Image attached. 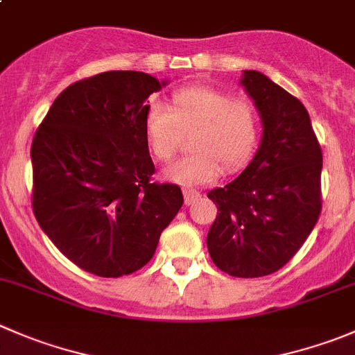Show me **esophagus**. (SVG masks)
<instances>
[{"instance_id": "34e87169", "label": "esophagus", "mask_w": 355, "mask_h": 355, "mask_svg": "<svg viewBox=\"0 0 355 355\" xmlns=\"http://www.w3.org/2000/svg\"><path fill=\"white\" fill-rule=\"evenodd\" d=\"M199 198H201V192L196 191V189H185V191H184L185 205H192V202L198 201Z\"/></svg>"}]
</instances>
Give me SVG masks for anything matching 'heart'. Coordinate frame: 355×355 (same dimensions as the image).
Listing matches in <instances>:
<instances>
[{
    "mask_svg": "<svg viewBox=\"0 0 355 355\" xmlns=\"http://www.w3.org/2000/svg\"><path fill=\"white\" fill-rule=\"evenodd\" d=\"M194 153L166 170V177L185 187L216 180L220 171L239 170L254 153L260 137L258 109L251 98L218 86L192 85L171 94L170 109L150 102L144 114V133L150 153L168 163L178 153L182 133L192 132Z\"/></svg>",
    "mask_w": 355,
    "mask_h": 355,
    "instance_id": "obj_1",
    "label": "heart"
}]
</instances>
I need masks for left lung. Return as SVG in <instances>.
<instances>
[{
  "mask_svg": "<svg viewBox=\"0 0 355 355\" xmlns=\"http://www.w3.org/2000/svg\"><path fill=\"white\" fill-rule=\"evenodd\" d=\"M243 86L260 112L263 135L243 173L208 198L218 208L209 227V257L234 277L277 272L297 254L322 209V150L307 109L257 71Z\"/></svg>",
  "mask_w": 355,
  "mask_h": 355,
  "instance_id": "1",
  "label": "left lung"
}]
</instances>
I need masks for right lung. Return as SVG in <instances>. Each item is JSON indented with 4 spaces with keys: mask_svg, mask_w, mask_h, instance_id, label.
I'll use <instances>...</instances> for the list:
<instances>
[{
    "mask_svg": "<svg viewBox=\"0 0 355 355\" xmlns=\"http://www.w3.org/2000/svg\"><path fill=\"white\" fill-rule=\"evenodd\" d=\"M159 83L139 71H109L67 86L31 146L33 211L79 269L119 277L142 269L184 196L153 182L144 114Z\"/></svg>",
    "mask_w": 355,
    "mask_h": 355,
    "instance_id": "add662e5",
    "label": "right lung"
}]
</instances>
